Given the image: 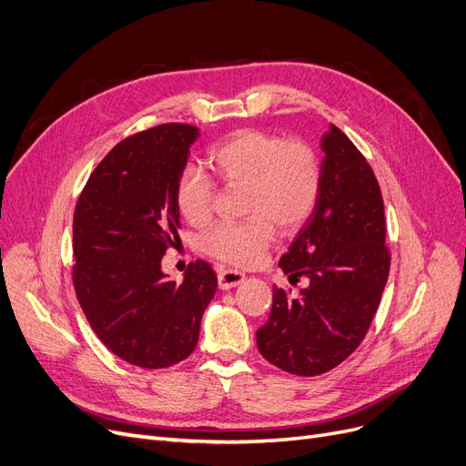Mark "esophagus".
Segmentation results:
<instances>
[{
  "label": "esophagus",
  "mask_w": 466,
  "mask_h": 466,
  "mask_svg": "<svg viewBox=\"0 0 466 466\" xmlns=\"http://www.w3.org/2000/svg\"><path fill=\"white\" fill-rule=\"evenodd\" d=\"M245 281V275L237 269H219L218 273V285L221 290H229Z\"/></svg>",
  "instance_id": "34e87169"
}]
</instances>
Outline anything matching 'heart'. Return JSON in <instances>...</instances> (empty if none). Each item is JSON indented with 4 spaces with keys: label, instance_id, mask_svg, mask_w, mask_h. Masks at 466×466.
I'll list each match as a JSON object with an SVG mask.
<instances>
[{
    "label": "heart",
    "instance_id": "1",
    "mask_svg": "<svg viewBox=\"0 0 466 466\" xmlns=\"http://www.w3.org/2000/svg\"><path fill=\"white\" fill-rule=\"evenodd\" d=\"M216 176L235 187L245 185L243 221L218 223L202 235L208 256L235 268L256 266L275 240V226L290 233L302 228L321 193V162L300 139H283L262 129H240L210 148ZM216 183L197 166L183 168L176 183V204L191 226L208 223Z\"/></svg>",
    "mask_w": 466,
    "mask_h": 466
}]
</instances>
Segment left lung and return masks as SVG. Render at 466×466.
<instances>
[{"instance_id": "left-lung-1", "label": "left lung", "mask_w": 466, "mask_h": 466, "mask_svg": "<svg viewBox=\"0 0 466 466\" xmlns=\"http://www.w3.org/2000/svg\"><path fill=\"white\" fill-rule=\"evenodd\" d=\"M321 193L279 268L300 294L273 287L258 350L275 367L315 377L340 365L365 339L388 281L390 252L379 181L340 129L321 137Z\"/></svg>"}]
</instances>
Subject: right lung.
<instances>
[{"label":"right lung","instance_id":"add662e5","mask_svg":"<svg viewBox=\"0 0 466 466\" xmlns=\"http://www.w3.org/2000/svg\"><path fill=\"white\" fill-rule=\"evenodd\" d=\"M198 136L189 124H162L126 137L93 170L74 210L72 281L86 319L115 356L143 369L191 356L218 289L204 259L181 283L160 268L179 243L176 183Z\"/></svg>","mask_w":466,"mask_h":466}]
</instances>
